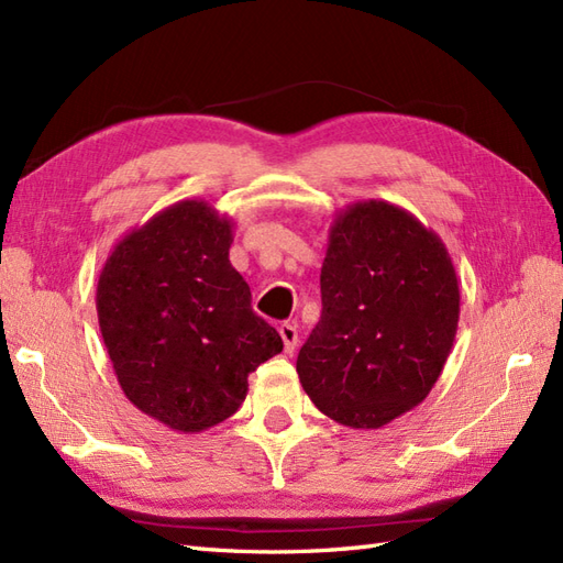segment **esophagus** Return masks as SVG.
<instances>
[{"label":"esophagus","mask_w":563,"mask_h":563,"mask_svg":"<svg viewBox=\"0 0 563 563\" xmlns=\"http://www.w3.org/2000/svg\"><path fill=\"white\" fill-rule=\"evenodd\" d=\"M279 336H282V341H284V351H286V353H294V347H296V343H298V331H296V327L288 324V322L279 324Z\"/></svg>","instance_id":"esophagus-1"}]
</instances>
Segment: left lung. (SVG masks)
I'll list each match as a JSON object with an SVG mask.
<instances>
[{"label": "left lung", "mask_w": 563, "mask_h": 563, "mask_svg": "<svg viewBox=\"0 0 563 563\" xmlns=\"http://www.w3.org/2000/svg\"><path fill=\"white\" fill-rule=\"evenodd\" d=\"M322 317L296 372L319 412L382 429L423 402L460 322V284L440 236L412 212L357 201L331 222Z\"/></svg>", "instance_id": "obj_1"}]
</instances>
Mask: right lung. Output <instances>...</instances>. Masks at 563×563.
Listing matches in <instances>:
<instances>
[{
  "instance_id": "obj_1",
  "label": "right lung",
  "mask_w": 563,
  "mask_h": 563,
  "mask_svg": "<svg viewBox=\"0 0 563 563\" xmlns=\"http://www.w3.org/2000/svg\"><path fill=\"white\" fill-rule=\"evenodd\" d=\"M232 241V218L201 199L177 201L120 239L99 275V329L118 384L177 433L232 417L249 374L284 347L251 308Z\"/></svg>"
}]
</instances>
